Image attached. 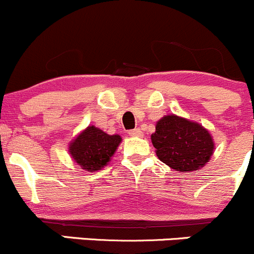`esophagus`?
Masks as SVG:
<instances>
[{
	"label": "esophagus",
	"mask_w": 254,
	"mask_h": 254,
	"mask_svg": "<svg viewBox=\"0 0 254 254\" xmlns=\"http://www.w3.org/2000/svg\"><path fill=\"white\" fill-rule=\"evenodd\" d=\"M129 135L130 136H134V137H140V136H142V131H141V129L130 130Z\"/></svg>",
	"instance_id": "34e87169"
}]
</instances>
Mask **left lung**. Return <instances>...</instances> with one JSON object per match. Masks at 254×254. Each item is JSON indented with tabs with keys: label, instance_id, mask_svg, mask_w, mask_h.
Listing matches in <instances>:
<instances>
[{
	"label": "left lung",
	"instance_id": "obj_1",
	"mask_svg": "<svg viewBox=\"0 0 254 254\" xmlns=\"http://www.w3.org/2000/svg\"><path fill=\"white\" fill-rule=\"evenodd\" d=\"M151 141L157 157L181 173L203 168L215 150L214 139L206 127L176 114L165 115L156 123Z\"/></svg>",
	"mask_w": 254,
	"mask_h": 254
}]
</instances>
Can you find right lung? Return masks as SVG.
<instances>
[{
    "mask_svg": "<svg viewBox=\"0 0 254 254\" xmlns=\"http://www.w3.org/2000/svg\"><path fill=\"white\" fill-rule=\"evenodd\" d=\"M120 142V135H109L94 125H88L70 142L68 152L78 167L96 172L111 162Z\"/></svg>",
    "mask_w": 254,
    "mask_h": 254,
    "instance_id": "obj_1",
    "label": "right lung"
}]
</instances>
